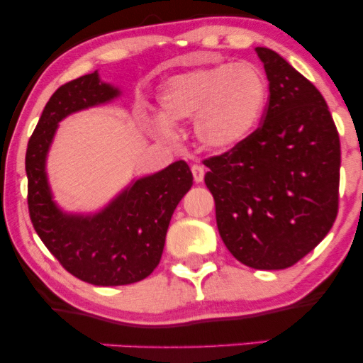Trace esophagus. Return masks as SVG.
Wrapping results in <instances>:
<instances>
[{
    "instance_id": "esophagus-1",
    "label": "esophagus",
    "mask_w": 363,
    "mask_h": 363,
    "mask_svg": "<svg viewBox=\"0 0 363 363\" xmlns=\"http://www.w3.org/2000/svg\"><path fill=\"white\" fill-rule=\"evenodd\" d=\"M191 172H193V177H194V182H203V179H205V169L201 167V165H193V167H191Z\"/></svg>"
}]
</instances>
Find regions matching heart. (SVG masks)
I'll return each instance as SVG.
<instances>
[{
    "instance_id": "1",
    "label": "heart",
    "mask_w": 363,
    "mask_h": 363,
    "mask_svg": "<svg viewBox=\"0 0 363 363\" xmlns=\"http://www.w3.org/2000/svg\"><path fill=\"white\" fill-rule=\"evenodd\" d=\"M160 135L194 119V136L216 153L242 147L259 126L268 106V82L256 66L220 62L187 69L162 85Z\"/></svg>"
}]
</instances>
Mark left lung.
Listing matches in <instances>:
<instances>
[{
	"label": "left lung",
	"mask_w": 363,
	"mask_h": 363,
	"mask_svg": "<svg viewBox=\"0 0 363 363\" xmlns=\"http://www.w3.org/2000/svg\"><path fill=\"white\" fill-rule=\"evenodd\" d=\"M256 52L269 82L264 121L242 147L205 160V182L232 256L254 269H285L335 223L340 136L320 91L278 52Z\"/></svg>",
	"instance_id": "left-lung-1"
}]
</instances>
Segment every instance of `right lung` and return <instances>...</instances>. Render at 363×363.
Returning a JSON list of instances; mask_svg holds the SVG:
<instances>
[{
	"instance_id": "right-lung-1",
	"label": "right lung",
	"mask_w": 363,
	"mask_h": 363,
	"mask_svg": "<svg viewBox=\"0 0 363 363\" xmlns=\"http://www.w3.org/2000/svg\"><path fill=\"white\" fill-rule=\"evenodd\" d=\"M121 95L99 69L60 86L45 104L25 157L28 211L37 235L66 272L97 286L136 283L157 268L174 210L193 186L189 165L177 160L133 179L97 211H68L54 199L48 157L60 123Z\"/></svg>"
}]
</instances>
